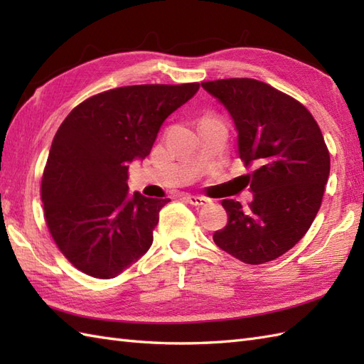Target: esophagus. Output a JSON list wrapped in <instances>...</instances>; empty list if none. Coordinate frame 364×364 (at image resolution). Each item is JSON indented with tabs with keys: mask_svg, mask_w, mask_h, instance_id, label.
I'll return each mask as SVG.
<instances>
[{
	"mask_svg": "<svg viewBox=\"0 0 364 364\" xmlns=\"http://www.w3.org/2000/svg\"><path fill=\"white\" fill-rule=\"evenodd\" d=\"M188 203L194 205V206H205L206 203H210V200L202 196H186Z\"/></svg>",
	"mask_w": 364,
	"mask_h": 364,
	"instance_id": "esophagus-1",
	"label": "esophagus"
}]
</instances>
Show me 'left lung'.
Segmentation results:
<instances>
[{"label":"left lung","mask_w":364,"mask_h":364,"mask_svg":"<svg viewBox=\"0 0 364 364\" xmlns=\"http://www.w3.org/2000/svg\"><path fill=\"white\" fill-rule=\"evenodd\" d=\"M237 131V153L250 175L249 208L223 200L228 223L215 245L247 264L272 261L296 245L318 214L330 175L321 128L304 105L250 78L202 82Z\"/></svg>","instance_id":"1"}]
</instances>
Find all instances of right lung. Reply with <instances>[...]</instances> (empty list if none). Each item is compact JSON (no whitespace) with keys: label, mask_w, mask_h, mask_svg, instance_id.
<instances>
[{"label":"right lung","mask_w":364,"mask_h":364,"mask_svg":"<svg viewBox=\"0 0 364 364\" xmlns=\"http://www.w3.org/2000/svg\"><path fill=\"white\" fill-rule=\"evenodd\" d=\"M198 89V82L112 89L76 106L59 127L42 202L54 242L76 269L114 278L150 249L170 198L129 194L128 168L149 156L162 123Z\"/></svg>","instance_id":"right-lung-1"}]
</instances>
